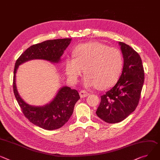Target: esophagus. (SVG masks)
Instances as JSON below:
<instances>
[{"mask_svg":"<svg viewBox=\"0 0 160 160\" xmlns=\"http://www.w3.org/2000/svg\"><path fill=\"white\" fill-rule=\"evenodd\" d=\"M88 95H89V93H88V92H86V91H83V90L80 91V97H81V98L86 97H88Z\"/></svg>","mask_w":160,"mask_h":160,"instance_id":"34e87169","label":"esophagus"}]
</instances>
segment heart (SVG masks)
Listing matches in <instances>:
<instances>
[{
    "label": "heart",
    "instance_id": "b5f03b06",
    "mask_svg": "<svg viewBox=\"0 0 160 160\" xmlns=\"http://www.w3.org/2000/svg\"><path fill=\"white\" fill-rule=\"evenodd\" d=\"M73 58H68L65 71L69 80L77 82L84 69L85 86L105 89L118 81L123 66L120 51L99 42H90L77 46L72 50Z\"/></svg>",
    "mask_w": 160,
    "mask_h": 160
}]
</instances>
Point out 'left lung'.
I'll return each instance as SVG.
<instances>
[{"instance_id": "left-lung-1", "label": "left lung", "mask_w": 160, "mask_h": 160, "mask_svg": "<svg viewBox=\"0 0 160 160\" xmlns=\"http://www.w3.org/2000/svg\"><path fill=\"white\" fill-rule=\"evenodd\" d=\"M123 57L121 76L115 86L101 96L97 115L109 123H118L125 119L139 103L144 82L142 59L131 47L119 42Z\"/></svg>"}]
</instances>
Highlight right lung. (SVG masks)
<instances>
[{
  "instance_id": "right-lung-1",
  "label": "right lung",
  "mask_w": 160,
  "mask_h": 160,
  "mask_svg": "<svg viewBox=\"0 0 160 160\" xmlns=\"http://www.w3.org/2000/svg\"><path fill=\"white\" fill-rule=\"evenodd\" d=\"M71 38L49 40L30 46L17 60L13 75V92L24 115L34 125L48 131L62 127L69 120L74 105L80 98L78 91L69 87L60 88L55 98L44 106H34L26 103L18 92L16 86V72L22 63L33 59H41L51 63H58Z\"/></svg>"
}]
</instances>
